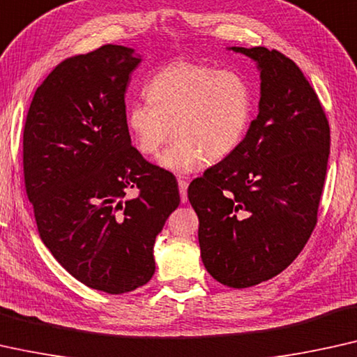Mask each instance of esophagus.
Returning a JSON list of instances; mask_svg holds the SVG:
<instances>
[{
  "label": "esophagus",
  "instance_id": "34e87169",
  "mask_svg": "<svg viewBox=\"0 0 357 357\" xmlns=\"http://www.w3.org/2000/svg\"><path fill=\"white\" fill-rule=\"evenodd\" d=\"M188 185H189L188 181H184V179H179L178 181V188H179V194H181V202H183V204L188 202Z\"/></svg>",
  "mask_w": 357,
  "mask_h": 357
}]
</instances>
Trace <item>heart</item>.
Instances as JSON below:
<instances>
[{
    "label": "heart",
    "mask_w": 357,
    "mask_h": 357,
    "mask_svg": "<svg viewBox=\"0 0 357 357\" xmlns=\"http://www.w3.org/2000/svg\"><path fill=\"white\" fill-rule=\"evenodd\" d=\"M149 105L135 103L126 113L134 147L144 157H157L163 168L190 173L207 163L222 162L238 149L249 128L252 93L233 71L188 61L168 64L145 85Z\"/></svg>",
    "instance_id": "obj_1"
}]
</instances>
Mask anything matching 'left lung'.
<instances>
[{"instance_id":"left-lung-1","label":"left lung","mask_w":357,"mask_h":357,"mask_svg":"<svg viewBox=\"0 0 357 357\" xmlns=\"http://www.w3.org/2000/svg\"><path fill=\"white\" fill-rule=\"evenodd\" d=\"M260 69L257 118L233 153L188 189L202 262L229 288L277 277L317 225L330 155L320 100L293 59L264 47L231 48Z\"/></svg>"}]
</instances>
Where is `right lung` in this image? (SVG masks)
<instances>
[{"label": "right lung", "instance_id": "1", "mask_svg": "<svg viewBox=\"0 0 357 357\" xmlns=\"http://www.w3.org/2000/svg\"><path fill=\"white\" fill-rule=\"evenodd\" d=\"M139 63L121 45L64 59L35 90L24 126L40 238L74 278L108 294L152 278L155 238L179 205L173 174L130 145L124 93Z\"/></svg>", "mask_w": 357, "mask_h": 357}]
</instances>
